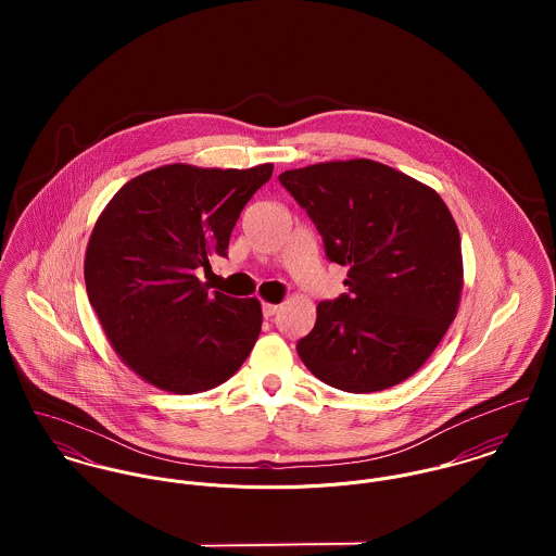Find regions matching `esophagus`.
Listing matches in <instances>:
<instances>
[{
	"label": "esophagus",
	"instance_id": "obj_1",
	"mask_svg": "<svg viewBox=\"0 0 556 556\" xmlns=\"http://www.w3.org/2000/svg\"><path fill=\"white\" fill-rule=\"evenodd\" d=\"M278 311H280L278 304H263V315L267 318L274 317Z\"/></svg>",
	"mask_w": 556,
	"mask_h": 556
}]
</instances>
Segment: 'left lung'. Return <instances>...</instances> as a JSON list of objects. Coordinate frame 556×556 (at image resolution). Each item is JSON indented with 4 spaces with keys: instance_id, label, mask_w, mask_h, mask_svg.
<instances>
[{
    "instance_id": "8db88e82",
    "label": "left lung",
    "mask_w": 556,
    "mask_h": 556,
    "mask_svg": "<svg viewBox=\"0 0 556 556\" xmlns=\"http://www.w3.org/2000/svg\"><path fill=\"white\" fill-rule=\"evenodd\" d=\"M308 212L349 293L320 302L298 342L323 383L372 394L413 377L458 315L460 233L439 192L377 160H333L280 173Z\"/></svg>"
}]
</instances>
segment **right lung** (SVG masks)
Segmentation results:
<instances>
[{"label":"right lung","instance_id":"1","mask_svg":"<svg viewBox=\"0 0 556 556\" xmlns=\"http://www.w3.org/2000/svg\"><path fill=\"white\" fill-rule=\"evenodd\" d=\"M274 164H164L124 184L85 250L89 304L119 359L146 383L199 394L225 383L263 323L256 298L210 293L197 269L225 256L231 231Z\"/></svg>","mask_w":556,"mask_h":556}]
</instances>
